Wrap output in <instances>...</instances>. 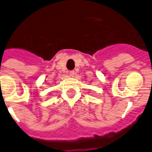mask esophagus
<instances>
[{"label": "esophagus", "mask_w": 152, "mask_h": 152, "mask_svg": "<svg viewBox=\"0 0 152 152\" xmlns=\"http://www.w3.org/2000/svg\"><path fill=\"white\" fill-rule=\"evenodd\" d=\"M75 74H76V73H75L74 70H72V71L69 72V76H71V77H73Z\"/></svg>", "instance_id": "obj_1"}]
</instances>
